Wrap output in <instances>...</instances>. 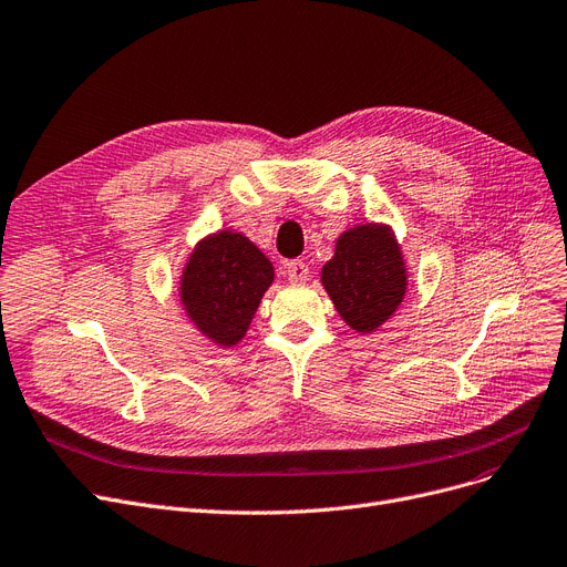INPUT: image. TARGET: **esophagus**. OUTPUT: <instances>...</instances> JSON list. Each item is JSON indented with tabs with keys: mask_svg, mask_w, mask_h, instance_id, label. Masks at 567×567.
<instances>
[{
	"mask_svg": "<svg viewBox=\"0 0 567 567\" xmlns=\"http://www.w3.org/2000/svg\"><path fill=\"white\" fill-rule=\"evenodd\" d=\"M308 274H310V268L301 259H291L285 264V276L289 282H306Z\"/></svg>",
	"mask_w": 567,
	"mask_h": 567,
	"instance_id": "1",
	"label": "esophagus"
}]
</instances>
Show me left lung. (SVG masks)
<instances>
[{
  "mask_svg": "<svg viewBox=\"0 0 567 567\" xmlns=\"http://www.w3.org/2000/svg\"><path fill=\"white\" fill-rule=\"evenodd\" d=\"M319 280L344 324L363 336L375 333L408 293V264L396 234L384 223L344 229Z\"/></svg>",
  "mask_w": 567,
  "mask_h": 567,
  "instance_id": "1",
  "label": "left lung"
}]
</instances>
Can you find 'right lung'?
I'll use <instances>...</instances> for the list:
<instances>
[{
    "label": "right lung",
    "mask_w": 567,
    "mask_h": 567,
    "mask_svg": "<svg viewBox=\"0 0 567 567\" xmlns=\"http://www.w3.org/2000/svg\"><path fill=\"white\" fill-rule=\"evenodd\" d=\"M274 280V264L248 236L217 229L189 250L178 297L189 324L217 348L229 350L248 333Z\"/></svg>",
    "instance_id": "right-lung-1"
}]
</instances>
